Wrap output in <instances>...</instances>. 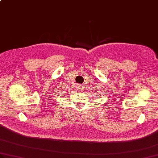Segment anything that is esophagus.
Returning <instances> with one entry per match:
<instances>
[{"instance_id":"1","label":"esophagus","mask_w":158,"mask_h":158,"mask_svg":"<svg viewBox=\"0 0 158 158\" xmlns=\"http://www.w3.org/2000/svg\"><path fill=\"white\" fill-rule=\"evenodd\" d=\"M82 86L80 85V84H78V85H77V88H78V90H82Z\"/></svg>"}]
</instances>
